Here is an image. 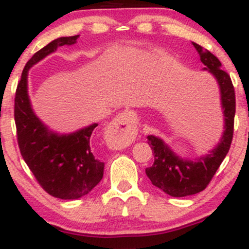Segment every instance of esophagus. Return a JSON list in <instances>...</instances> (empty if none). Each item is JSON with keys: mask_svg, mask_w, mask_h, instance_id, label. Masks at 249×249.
<instances>
[{"mask_svg": "<svg viewBox=\"0 0 249 249\" xmlns=\"http://www.w3.org/2000/svg\"><path fill=\"white\" fill-rule=\"evenodd\" d=\"M108 142L111 146L122 148L133 142L137 134V117L132 111H124L113 119L108 126Z\"/></svg>", "mask_w": 249, "mask_h": 249, "instance_id": "esophagus-1", "label": "esophagus"}]
</instances>
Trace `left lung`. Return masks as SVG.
Here are the masks:
<instances>
[{"mask_svg": "<svg viewBox=\"0 0 249 249\" xmlns=\"http://www.w3.org/2000/svg\"><path fill=\"white\" fill-rule=\"evenodd\" d=\"M198 51L204 70L215 77L220 88L221 105L225 116V131L220 142L206 156L196 160L182 159L162 142V139L148 136L147 141L153 151L154 162L145 170L146 176L156 187L171 196H187L204 191L212 180L233 139L234 116H235V92L231 77L221 69V63L212 53L193 42Z\"/></svg>", "mask_w": 249, "mask_h": 249, "instance_id": "obj_1", "label": "left lung"}]
</instances>
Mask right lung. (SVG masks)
<instances>
[{"label": "right lung", "instance_id": "1", "mask_svg": "<svg viewBox=\"0 0 249 249\" xmlns=\"http://www.w3.org/2000/svg\"><path fill=\"white\" fill-rule=\"evenodd\" d=\"M78 35L59 37L38 50L25 64L15 95L17 142L28 167L43 190L58 199L72 200L87 196L98 185L104 162L91 146L92 124L70 134L50 131L31 108L28 96V71L58 47L75 44Z\"/></svg>", "mask_w": 249, "mask_h": 249}]
</instances>
